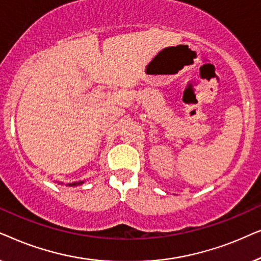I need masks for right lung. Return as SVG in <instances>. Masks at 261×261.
<instances>
[{"label":"right lung","instance_id":"1","mask_svg":"<svg viewBox=\"0 0 261 261\" xmlns=\"http://www.w3.org/2000/svg\"><path fill=\"white\" fill-rule=\"evenodd\" d=\"M85 180H78V181H72V183H69L66 184V187H80L84 183ZM59 184H63V181H59Z\"/></svg>","mask_w":261,"mask_h":261}]
</instances>
